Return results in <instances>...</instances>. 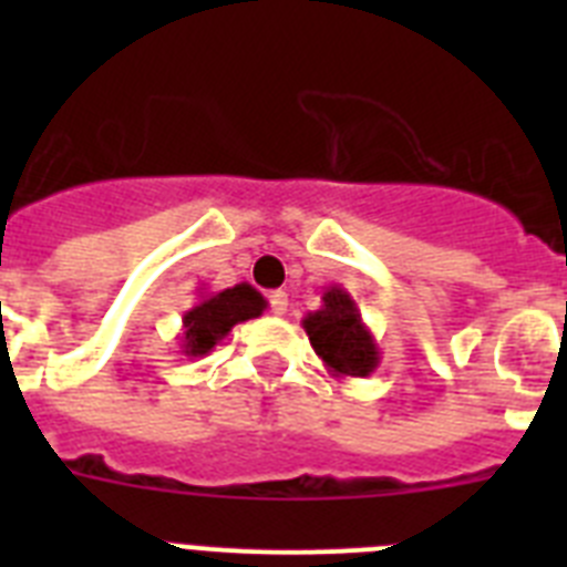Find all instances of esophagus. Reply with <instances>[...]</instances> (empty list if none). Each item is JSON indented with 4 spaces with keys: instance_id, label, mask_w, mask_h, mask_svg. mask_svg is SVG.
<instances>
[{
    "instance_id": "1",
    "label": "esophagus",
    "mask_w": 567,
    "mask_h": 567,
    "mask_svg": "<svg viewBox=\"0 0 567 567\" xmlns=\"http://www.w3.org/2000/svg\"><path fill=\"white\" fill-rule=\"evenodd\" d=\"M269 307H272L275 315H284L289 307V295L284 292V289H275V292L269 295Z\"/></svg>"
}]
</instances>
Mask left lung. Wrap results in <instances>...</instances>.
Wrapping results in <instances>:
<instances>
[{"instance_id":"left-lung-1","label":"left lung","mask_w":567,"mask_h":567,"mask_svg":"<svg viewBox=\"0 0 567 567\" xmlns=\"http://www.w3.org/2000/svg\"><path fill=\"white\" fill-rule=\"evenodd\" d=\"M300 323L332 378H369L380 365L378 340L360 318L354 298L340 284L327 287L320 309L309 312Z\"/></svg>"}]
</instances>
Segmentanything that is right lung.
I'll use <instances>...</instances> for the list:
<instances>
[{"label": "right lung", "instance_id": "1", "mask_svg": "<svg viewBox=\"0 0 567 567\" xmlns=\"http://www.w3.org/2000/svg\"><path fill=\"white\" fill-rule=\"evenodd\" d=\"M264 309L267 298L249 284H235L221 292H202L198 303L182 318V354L204 358L233 332V327L260 318Z\"/></svg>", "mask_w": 567, "mask_h": 567}]
</instances>
